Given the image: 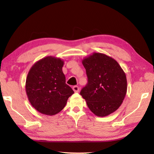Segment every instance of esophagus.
<instances>
[{
	"label": "esophagus",
	"instance_id": "esophagus-1",
	"mask_svg": "<svg viewBox=\"0 0 154 154\" xmlns=\"http://www.w3.org/2000/svg\"><path fill=\"white\" fill-rule=\"evenodd\" d=\"M72 90H73L75 92H79V88L78 87L77 85H75V86L72 87Z\"/></svg>",
	"mask_w": 154,
	"mask_h": 154
}]
</instances>
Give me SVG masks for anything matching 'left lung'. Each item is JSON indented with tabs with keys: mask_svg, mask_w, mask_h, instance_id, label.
Returning a JSON list of instances; mask_svg holds the SVG:
<instances>
[{
	"mask_svg": "<svg viewBox=\"0 0 154 154\" xmlns=\"http://www.w3.org/2000/svg\"><path fill=\"white\" fill-rule=\"evenodd\" d=\"M88 82L81 91L90 110L98 117L113 113L123 103L127 92L126 76L116 60L94 52L82 60Z\"/></svg>",
	"mask_w": 154,
	"mask_h": 154,
	"instance_id": "obj_1",
	"label": "left lung"
}]
</instances>
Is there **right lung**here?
<instances>
[{
  "label": "right lung",
  "instance_id": "add662e5",
  "mask_svg": "<svg viewBox=\"0 0 154 154\" xmlns=\"http://www.w3.org/2000/svg\"><path fill=\"white\" fill-rule=\"evenodd\" d=\"M64 64L61 58L46 56L36 62L28 72L26 92L31 105L41 113L50 116L58 113L74 93L66 83Z\"/></svg>",
  "mask_w": 154,
  "mask_h": 154
}]
</instances>
